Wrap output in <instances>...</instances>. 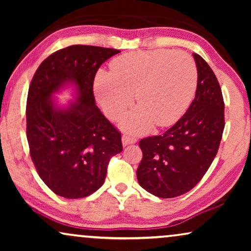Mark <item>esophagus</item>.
I'll use <instances>...</instances> for the list:
<instances>
[{
	"mask_svg": "<svg viewBox=\"0 0 251 251\" xmlns=\"http://www.w3.org/2000/svg\"><path fill=\"white\" fill-rule=\"evenodd\" d=\"M137 142V139L135 137H131L129 135H123L122 136V145L123 146H128L130 144H135Z\"/></svg>",
	"mask_w": 251,
	"mask_h": 251,
	"instance_id": "obj_1",
	"label": "esophagus"
}]
</instances>
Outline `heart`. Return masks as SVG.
I'll list each match as a JSON object with an SVG mask.
<instances>
[{"label": "heart", "instance_id": "b5f03b06", "mask_svg": "<svg viewBox=\"0 0 251 251\" xmlns=\"http://www.w3.org/2000/svg\"><path fill=\"white\" fill-rule=\"evenodd\" d=\"M198 71L184 51L150 50L122 54L111 63V73L96 75L94 90L111 119L122 115L132 104L139 108L121 121L131 133L149 131L153 123L168 126L179 120L193 100Z\"/></svg>", "mask_w": 251, "mask_h": 251}]
</instances>
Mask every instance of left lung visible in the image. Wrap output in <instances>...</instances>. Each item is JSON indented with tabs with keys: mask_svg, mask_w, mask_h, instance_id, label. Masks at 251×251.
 <instances>
[{
	"mask_svg": "<svg viewBox=\"0 0 251 251\" xmlns=\"http://www.w3.org/2000/svg\"><path fill=\"white\" fill-rule=\"evenodd\" d=\"M194 100L163 135L139 142L143 159L137 179L144 190L170 199L191 191L204 176L218 152L224 131V100L217 77L198 53Z\"/></svg>",
	"mask_w": 251,
	"mask_h": 251,
	"instance_id": "obj_1",
	"label": "left lung"
}]
</instances>
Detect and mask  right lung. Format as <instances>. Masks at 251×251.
Segmentation results:
<instances>
[{
	"instance_id": "right-lung-1",
	"label": "right lung",
	"mask_w": 251,
	"mask_h": 251,
	"mask_svg": "<svg viewBox=\"0 0 251 251\" xmlns=\"http://www.w3.org/2000/svg\"><path fill=\"white\" fill-rule=\"evenodd\" d=\"M121 52L71 46L42 61L27 96V140L44 184L66 199L90 195L104 184L109 159L122 152L121 133L97 107L94 80L102 63ZM71 85L77 99L56 104L54 93Z\"/></svg>"
}]
</instances>
